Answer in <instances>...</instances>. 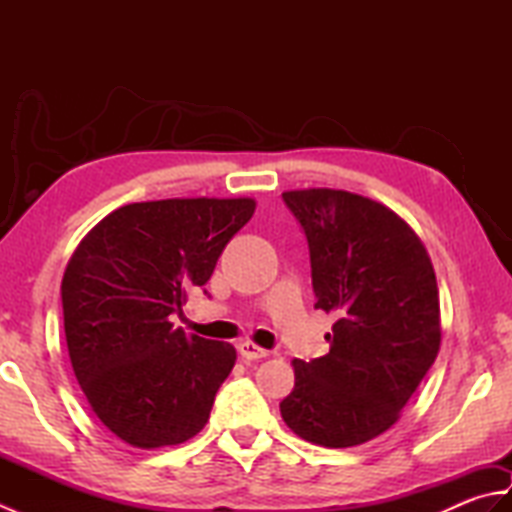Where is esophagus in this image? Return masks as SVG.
I'll return each instance as SVG.
<instances>
[{
	"instance_id": "esophagus-1",
	"label": "esophagus",
	"mask_w": 512,
	"mask_h": 512,
	"mask_svg": "<svg viewBox=\"0 0 512 512\" xmlns=\"http://www.w3.org/2000/svg\"><path fill=\"white\" fill-rule=\"evenodd\" d=\"M239 354H242L244 361H259V358L268 356V350L255 345L253 341H244V343H239Z\"/></svg>"
}]
</instances>
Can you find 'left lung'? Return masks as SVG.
I'll list each match as a JSON object with an SVG mask.
<instances>
[{
  "label": "left lung",
  "instance_id": "8db88e82",
  "mask_svg": "<svg viewBox=\"0 0 512 512\" xmlns=\"http://www.w3.org/2000/svg\"><path fill=\"white\" fill-rule=\"evenodd\" d=\"M308 237L314 308L336 314L330 352L295 358L281 418L299 438L356 447L400 418L440 350V297L427 248L385 204L339 189L286 191Z\"/></svg>",
  "mask_w": 512,
  "mask_h": 512
}]
</instances>
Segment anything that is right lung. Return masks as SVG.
<instances>
[{"mask_svg":"<svg viewBox=\"0 0 512 512\" xmlns=\"http://www.w3.org/2000/svg\"><path fill=\"white\" fill-rule=\"evenodd\" d=\"M253 213V198L134 202L72 253L61 301L74 376L96 418L132 447L182 444L209 420L235 347L173 328L171 314Z\"/></svg>","mask_w":512,"mask_h":512,"instance_id":"obj_1","label":"right lung"}]
</instances>
